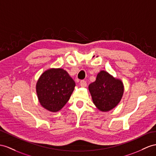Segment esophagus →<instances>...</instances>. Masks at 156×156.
<instances>
[{
	"instance_id": "1",
	"label": "esophagus",
	"mask_w": 156,
	"mask_h": 156,
	"mask_svg": "<svg viewBox=\"0 0 156 156\" xmlns=\"http://www.w3.org/2000/svg\"><path fill=\"white\" fill-rule=\"evenodd\" d=\"M80 86H81L82 87H86V86H87V83H86V82L85 80H81V81H80Z\"/></svg>"
}]
</instances>
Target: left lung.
Listing matches in <instances>:
<instances>
[{"label":"left lung","mask_w":156,"mask_h":156,"mask_svg":"<svg viewBox=\"0 0 156 156\" xmlns=\"http://www.w3.org/2000/svg\"><path fill=\"white\" fill-rule=\"evenodd\" d=\"M88 89L94 104L102 112L109 111L117 107L124 94L121 80L105 70L99 72L95 81L90 83Z\"/></svg>","instance_id":"obj_1"}]
</instances>
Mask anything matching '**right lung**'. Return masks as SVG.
Returning a JSON list of instances; mask_svg holds the SVG:
<instances>
[{"mask_svg":"<svg viewBox=\"0 0 156 156\" xmlns=\"http://www.w3.org/2000/svg\"><path fill=\"white\" fill-rule=\"evenodd\" d=\"M76 83L67 72L61 68H51L43 72L36 83L38 100L43 108L55 113L66 105Z\"/></svg>","mask_w":156,"mask_h":156,"instance_id":"add662e5","label":"right lung"}]
</instances>
